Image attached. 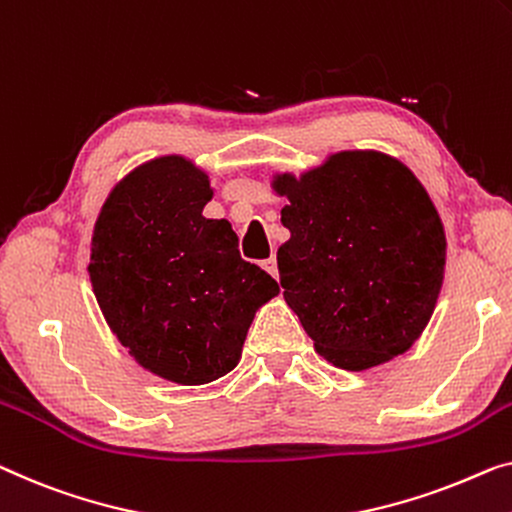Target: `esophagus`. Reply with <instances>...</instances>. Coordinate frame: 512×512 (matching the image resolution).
Returning <instances> with one entry per match:
<instances>
[{
	"label": "esophagus",
	"instance_id": "1",
	"mask_svg": "<svg viewBox=\"0 0 512 512\" xmlns=\"http://www.w3.org/2000/svg\"><path fill=\"white\" fill-rule=\"evenodd\" d=\"M262 269L266 273H271L273 278H278V262H276V257H266L264 262H262Z\"/></svg>",
	"mask_w": 512,
	"mask_h": 512
}]
</instances>
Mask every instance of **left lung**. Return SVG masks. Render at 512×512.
Here are the masks:
<instances>
[{"mask_svg":"<svg viewBox=\"0 0 512 512\" xmlns=\"http://www.w3.org/2000/svg\"><path fill=\"white\" fill-rule=\"evenodd\" d=\"M271 190L287 200L282 296L315 352L349 372L409 352L446 271L444 223L416 174L384 151L345 149L301 174L273 172Z\"/></svg>","mask_w":512,"mask_h":512,"instance_id":"obj_1","label":"left lung"}]
</instances>
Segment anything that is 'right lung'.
<instances>
[{
	"mask_svg": "<svg viewBox=\"0 0 512 512\" xmlns=\"http://www.w3.org/2000/svg\"><path fill=\"white\" fill-rule=\"evenodd\" d=\"M207 170L167 154L114 183L94 223L89 280L110 331L137 365L181 386L241 361L255 312L278 282L239 255L230 220L204 218Z\"/></svg>",
	"mask_w": 512,
	"mask_h": 512,
	"instance_id": "right-lung-1",
	"label": "right lung"
}]
</instances>
